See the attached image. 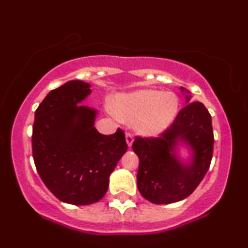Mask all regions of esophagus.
Segmentation results:
<instances>
[{"label":"esophagus","mask_w":248,"mask_h":248,"mask_svg":"<svg viewBox=\"0 0 248 248\" xmlns=\"http://www.w3.org/2000/svg\"><path fill=\"white\" fill-rule=\"evenodd\" d=\"M126 141H127V143H128V146H132L133 144V141H134V135H133V133H130V132H127L126 133Z\"/></svg>","instance_id":"1"}]
</instances>
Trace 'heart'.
<instances>
[{"label":"heart","instance_id":"1","mask_svg":"<svg viewBox=\"0 0 248 248\" xmlns=\"http://www.w3.org/2000/svg\"><path fill=\"white\" fill-rule=\"evenodd\" d=\"M178 98L173 92L140 90L115 98L114 106L108 108L116 119L135 122L139 132L146 135L161 133L175 120L178 112Z\"/></svg>","mask_w":248,"mask_h":248}]
</instances>
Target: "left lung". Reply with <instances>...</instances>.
<instances>
[{
    "instance_id": "8db88e82",
    "label": "left lung",
    "mask_w": 248,
    "mask_h": 248,
    "mask_svg": "<svg viewBox=\"0 0 248 248\" xmlns=\"http://www.w3.org/2000/svg\"><path fill=\"white\" fill-rule=\"evenodd\" d=\"M178 140L192 147L194 160L189 166L175 157ZM213 141L211 115L199 101L182 108L172 124L156 138L136 136L132 147L140 160L138 187L143 198L154 204H171L191 195L211 164Z\"/></svg>"
}]
</instances>
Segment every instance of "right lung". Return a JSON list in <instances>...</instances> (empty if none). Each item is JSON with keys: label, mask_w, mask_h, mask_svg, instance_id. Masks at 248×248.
Wrapping results in <instances>:
<instances>
[{"label": "right lung", "mask_w": 248, "mask_h": 248, "mask_svg": "<svg viewBox=\"0 0 248 248\" xmlns=\"http://www.w3.org/2000/svg\"><path fill=\"white\" fill-rule=\"evenodd\" d=\"M90 84L71 80L41 102L32 126V156L42 181L59 201L73 205L99 202L109 175L127 152L124 132L112 135L95 129L96 112L80 102Z\"/></svg>", "instance_id": "obj_1"}]
</instances>
